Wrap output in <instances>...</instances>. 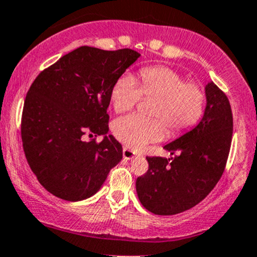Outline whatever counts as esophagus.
Listing matches in <instances>:
<instances>
[{"label":"esophagus","instance_id":"34e87169","mask_svg":"<svg viewBox=\"0 0 257 257\" xmlns=\"http://www.w3.org/2000/svg\"><path fill=\"white\" fill-rule=\"evenodd\" d=\"M136 155L137 154L134 153L133 150L128 149V148H125V147L123 148V158L124 159H126V160H131V159H133Z\"/></svg>","mask_w":257,"mask_h":257}]
</instances>
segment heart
<instances>
[{
	"label": "heart",
	"mask_w": 257,
	"mask_h": 257,
	"mask_svg": "<svg viewBox=\"0 0 257 257\" xmlns=\"http://www.w3.org/2000/svg\"><path fill=\"white\" fill-rule=\"evenodd\" d=\"M140 83L129 74L115 80L110 91L113 109L123 113L136 107L142 97L156 101L151 115L129 114L114 120L112 132L125 147L142 149L165 137V126L172 137L191 129L203 114L206 96L201 86L166 66H147L140 70Z\"/></svg>",
	"instance_id": "1"
}]
</instances>
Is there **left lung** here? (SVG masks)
I'll return each mask as SVG.
<instances>
[{
    "mask_svg": "<svg viewBox=\"0 0 257 257\" xmlns=\"http://www.w3.org/2000/svg\"><path fill=\"white\" fill-rule=\"evenodd\" d=\"M207 107L198 125L165 145L174 158L148 156L149 169L137 178V193L145 209L174 215L198 204L220 180L233 138V113L226 94L206 86Z\"/></svg>",
    "mask_w": 257,
    "mask_h": 257,
    "instance_id": "8db88e82",
    "label": "left lung"
}]
</instances>
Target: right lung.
<instances>
[{"label": "right lung", "mask_w": 257, "mask_h": 257, "mask_svg": "<svg viewBox=\"0 0 257 257\" xmlns=\"http://www.w3.org/2000/svg\"><path fill=\"white\" fill-rule=\"evenodd\" d=\"M140 56L136 50L80 47L43 70L24 99L21 136L40 185L65 201H81L101 188L123 158L108 133L107 108L115 80ZM88 135H104L102 142Z\"/></svg>", "instance_id": "right-lung-1"}]
</instances>
